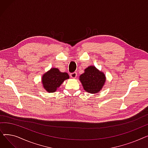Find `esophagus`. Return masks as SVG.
<instances>
[{"label": "esophagus", "instance_id": "obj_1", "mask_svg": "<svg viewBox=\"0 0 148 148\" xmlns=\"http://www.w3.org/2000/svg\"><path fill=\"white\" fill-rule=\"evenodd\" d=\"M70 77H71V78H73V79L75 78V77H77V73H75V72L71 73V74H70Z\"/></svg>", "mask_w": 148, "mask_h": 148}]
</instances>
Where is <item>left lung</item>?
Returning a JSON list of instances; mask_svg holds the SVG:
<instances>
[{
	"label": "left lung",
	"instance_id": "8db88e82",
	"mask_svg": "<svg viewBox=\"0 0 148 148\" xmlns=\"http://www.w3.org/2000/svg\"><path fill=\"white\" fill-rule=\"evenodd\" d=\"M80 80L85 90L95 94L103 87L106 77L103 73L99 71L95 66H90L84 69V73L80 76Z\"/></svg>",
	"mask_w": 148,
	"mask_h": 148
}]
</instances>
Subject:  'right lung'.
Instances as JSON below:
<instances>
[{"label":"right lung","instance_id":"1","mask_svg":"<svg viewBox=\"0 0 148 148\" xmlns=\"http://www.w3.org/2000/svg\"><path fill=\"white\" fill-rule=\"evenodd\" d=\"M69 78L66 73L60 72L58 68H51L42 78L43 87L49 92H54L66 79Z\"/></svg>","mask_w":148,"mask_h":148}]
</instances>
